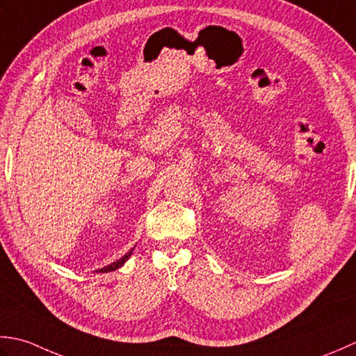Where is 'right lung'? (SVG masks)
<instances>
[{
    "mask_svg": "<svg viewBox=\"0 0 356 356\" xmlns=\"http://www.w3.org/2000/svg\"><path fill=\"white\" fill-rule=\"evenodd\" d=\"M134 253V249H130L124 257H121L120 259H117V261H113V263H111L108 266H106V267H103V269H98V270H95V272H103V273H107V272H113V270H117V269H120V267H122L124 266V263L126 261L130 258V255H132Z\"/></svg>",
    "mask_w": 356,
    "mask_h": 356,
    "instance_id": "obj_1",
    "label": "right lung"
}]
</instances>
